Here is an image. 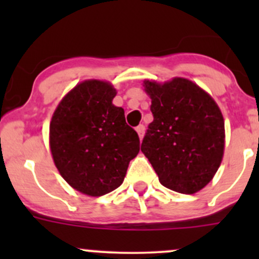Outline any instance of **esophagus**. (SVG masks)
<instances>
[{"label":"esophagus","mask_w":259,"mask_h":259,"mask_svg":"<svg viewBox=\"0 0 259 259\" xmlns=\"http://www.w3.org/2000/svg\"><path fill=\"white\" fill-rule=\"evenodd\" d=\"M135 130H137L138 135H139V139L142 140V139H143V137H144V132H145L144 125H139V126L135 127Z\"/></svg>","instance_id":"1"}]
</instances>
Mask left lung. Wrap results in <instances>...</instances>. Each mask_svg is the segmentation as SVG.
I'll return each mask as SVG.
<instances>
[{
    "label": "left lung",
    "instance_id": "1",
    "mask_svg": "<svg viewBox=\"0 0 259 259\" xmlns=\"http://www.w3.org/2000/svg\"><path fill=\"white\" fill-rule=\"evenodd\" d=\"M151 99L154 120L142 143L159 182L182 194L205 187L221 166L226 145L224 119L218 104L185 77L143 81Z\"/></svg>",
    "mask_w": 259,
    "mask_h": 259
}]
</instances>
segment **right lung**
<instances>
[{
  "mask_svg": "<svg viewBox=\"0 0 259 259\" xmlns=\"http://www.w3.org/2000/svg\"><path fill=\"white\" fill-rule=\"evenodd\" d=\"M116 89L104 80H85L72 88L50 121V150L60 176L89 197L119 188L140 149L137 132L113 104Z\"/></svg>",
  "mask_w": 259,
  "mask_h": 259,
  "instance_id": "1",
  "label": "right lung"
}]
</instances>
